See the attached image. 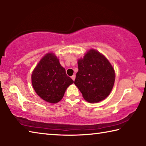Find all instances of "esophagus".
<instances>
[{"instance_id": "1", "label": "esophagus", "mask_w": 146, "mask_h": 146, "mask_svg": "<svg viewBox=\"0 0 146 146\" xmlns=\"http://www.w3.org/2000/svg\"><path fill=\"white\" fill-rule=\"evenodd\" d=\"M71 78L73 79V80H75V75H73V76H71Z\"/></svg>"}]
</instances>
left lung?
<instances>
[{"instance_id": "obj_1", "label": "left lung", "mask_w": 146, "mask_h": 146, "mask_svg": "<svg viewBox=\"0 0 146 146\" xmlns=\"http://www.w3.org/2000/svg\"><path fill=\"white\" fill-rule=\"evenodd\" d=\"M78 71L74 84L90 103L102 101L110 95L114 85L115 73L104 56L90 49L78 61Z\"/></svg>"}]
</instances>
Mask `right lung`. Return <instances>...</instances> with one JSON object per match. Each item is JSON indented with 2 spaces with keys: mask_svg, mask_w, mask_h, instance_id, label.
Masks as SVG:
<instances>
[{
  "mask_svg": "<svg viewBox=\"0 0 146 146\" xmlns=\"http://www.w3.org/2000/svg\"><path fill=\"white\" fill-rule=\"evenodd\" d=\"M31 82L36 94L46 102L57 103L63 98L66 89L73 80L53 53L41 59L31 75Z\"/></svg>",
  "mask_w": 146,
  "mask_h": 146,
  "instance_id": "add662e5",
  "label": "right lung"
}]
</instances>
